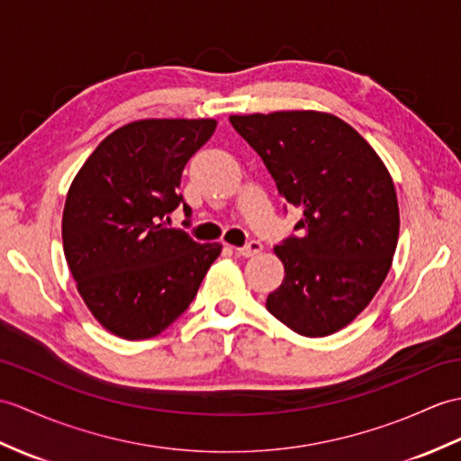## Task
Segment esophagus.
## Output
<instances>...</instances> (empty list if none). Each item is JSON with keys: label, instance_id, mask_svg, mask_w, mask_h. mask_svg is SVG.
<instances>
[{"label": "esophagus", "instance_id": "1", "mask_svg": "<svg viewBox=\"0 0 461 461\" xmlns=\"http://www.w3.org/2000/svg\"><path fill=\"white\" fill-rule=\"evenodd\" d=\"M263 249V245L259 243V241H255V240H251V241H248V245H243V248H238L235 249V253L238 255H243V257H253V255H257Z\"/></svg>", "mask_w": 461, "mask_h": 461}]
</instances>
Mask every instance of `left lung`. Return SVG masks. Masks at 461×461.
<instances>
[{"label": "left lung", "instance_id": "left-lung-1", "mask_svg": "<svg viewBox=\"0 0 461 461\" xmlns=\"http://www.w3.org/2000/svg\"><path fill=\"white\" fill-rule=\"evenodd\" d=\"M269 170L276 190L303 210L275 248L285 279L267 310L293 331L324 338L346 328L377 294L399 241L393 178L366 139L339 117L293 110L230 115Z\"/></svg>", "mask_w": 461, "mask_h": 461}]
</instances>
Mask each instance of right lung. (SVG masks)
I'll list each match as a JSON object with an SVG mask.
<instances>
[{"label":"right lung","mask_w":461,"mask_h":461,"mask_svg":"<svg viewBox=\"0 0 461 461\" xmlns=\"http://www.w3.org/2000/svg\"><path fill=\"white\" fill-rule=\"evenodd\" d=\"M216 120H139L110 133L68 188L62 245L82 301L123 339L167 330L194 301L220 243L165 228L178 204L188 158Z\"/></svg>","instance_id":"obj_1"}]
</instances>
